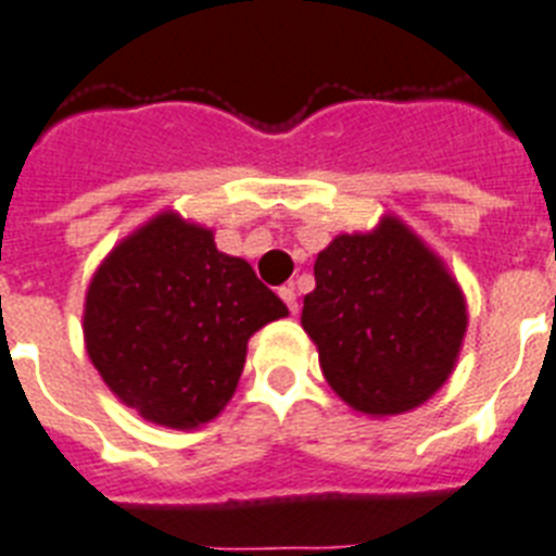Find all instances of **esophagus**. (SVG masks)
Masks as SVG:
<instances>
[{"label":"esophagus","instance_id":"obj_1","mask_svg":"<svg viewBox=\"0 0 556 556\" xmlns=\"http://www.w3.org/2000/svg\"><path fill=\"white\" fill-rule=\"evenodd\" d=\"M279 296H282V302H286V305H288V311H291L293 317H296V314H300V302H296V291H293L291 286H286V288H279Z\"/></svg>","mask_w":556,"mask_h":556}]
</instances>
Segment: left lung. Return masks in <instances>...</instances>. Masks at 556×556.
Returning a JSON list of instances; mask_svg holds the SVG:
<instances>
[{
    "label": "left lung",
    "instance_id": "left-lung-1",
    "mask_svg": "<svg viewBox=\"0 0 556 556\" xmlns=\"http://www.w3.org/2000/svg\"><path fill=\"white\" fill-rule=\"evenodd\" d=\"M314 279L302 328L333 394L356 414H408L448 382L466 340V293L400 216L333 237Z\"/></svg>",
    "mask_w": 556,
    "mask_h": 556
}]
</instances>
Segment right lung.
I'll list each match as a JSON object with an SVG mask.
<instances>
[{
  "instance_id": "1",
  "label": "right lung",
  "mask_w": 556,
  "mask_h": 556,
  "mask_svg": "<svg viewBox=\"0 0 556 556\" xmlns=\"http://www.w3.org/2000/svg\"><path fill=\"white\" fill-rule=\"evenodd\" d=\"M288 317L286 302L214 231L162 211L99 263L85 293V351L122 405L191 431L228 405L248 340Z\"/></svg>"
}]
</instances>
